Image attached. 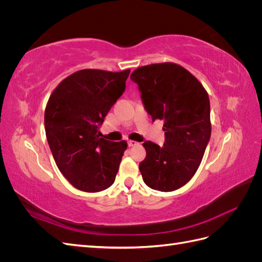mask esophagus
Returning <instances> with one entry per match:
<instances>
[{
	"mask_svg": "<svg viewBox=\"0 0 262 262\" xmlns=\"http://www.w3.org/2000/svg\"><path fill=\"white\" fill-rule=\"evenodd\" d=\"M139 143L138 142H136V141H128V145H129V147H133V146H136V145H138Z\"/></svg>",
	"mask_w": 262,
	"mask_h": 262,
	"instance_id": "1",
	"label": "esophagus"
}]
</instances>
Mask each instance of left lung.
Returning a JSON list of instances; mask_svg holds the SVG:
<instances>
[{
    "mask_svg": "<svg viewBox=\"0 0 262 262\" xmlns=\"http://www.w3.org/2000/svg\"><path fill=\"white\" fill-rule=\"evenodd\" d=\"M130 77L152 120L164 121V145L143 143L142 178L154 190L173 191L193 177L210 141L209 95L189 71L170 62L141 67Z\"/></svg>",
    "mask_w": 262,
    "mask_h": 262,
    "instance_id": "8db88e82",
    "label": "left lung"
}]
</instances>
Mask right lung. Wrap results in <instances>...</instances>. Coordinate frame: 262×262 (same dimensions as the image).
<instances>
[{
  "label": "right lung",
  "mask_w": 262,
  "mask_h": 262,
  "mask_svg": "<svg viewBox=\"0 0 262 262\" xmlns=\"http://www.w3.org/2000/svg\"><path fill=\"white\" fill-rule=\"evenodd\" d=\"M129 74L130 70L77 71L57 86L47 104L45 129L55 164L82 191L98 192L115 182L128 144L99 138L98 130Z\"/></svg>",
  "instance_id": "add662e5"
}]
</instances>
